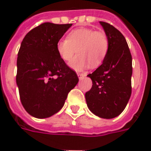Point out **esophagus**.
Segmentation results:
<instances>
[{
  "label": "esophagus",
  "instance_id": "34e87169",
  "mask_svg": "<svg viewBox=\"0 0 151 151\" xmlns=\"http://www.w3.org/2000/svg\"><path fill=\"white\" fill-rule=\"evenodd\" d=\"M78 76L79 79H80V80H82V79H83L84 78H85L86 76V74L84 73H78Z\"/></svg>",
  "mask_w": 151,
  "mask_h": 151
}]
</instances>
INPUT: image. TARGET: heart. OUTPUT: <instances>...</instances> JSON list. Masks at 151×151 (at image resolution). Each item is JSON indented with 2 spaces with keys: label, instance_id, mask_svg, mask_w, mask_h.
Instances as JSON below:
<instances>
[{
  "label": "heart",
  "instance_id": "1",
  "mask_svg": "<svg viewBox=\"0 0 151 151\" xmlns=\"http://www.w3.org/2000/svg\"><path fill=\"white\" fill-rule=\"evenodd\" d=\"M56 52L65 62L70 61L77 50L78 56L69 63L70 68L81 71L90 66L97 68L104 62L109 49V40L104 31L91 28H78L70 31L67 39L56 43Z\"/></svg>",
  "mask_w": 151,
  "mask_h": 151
}]
</instances>
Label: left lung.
I'll return each mask as SVG.
<instances>
[{
    "label": "left lung",
    "instance_id": "left-lung-1",
    "mask_svg": "<svg viewBox=\"0 0 151 151\" xmlns=\"http://www.w3.org/2000/svg\"><path fill=\"white\" fill-rule=\"evenodd\" d=\"M99 23L108 35L109 49L101 65L87 75L93 85L86 100L92 113L111 119L124 111L131 96L132 56L123 35L108 22Z\"/></svg>",
    "mask_w": 151,
    "mask_h": 151
}]
</instances>
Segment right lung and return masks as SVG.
<instances>
[{"mask_svg": "<svg viewBox=\"0 0 151 151\" xmlns=\"http://www.w3.org/2000/svg\"><path fill=\"white\" fill-rule=\"evenodd\" d=\"M71 26L44 22L22 40L16 82L22 104L32 116L47 118L58 112L78 82L75 71L60 58L56 48Z\"/></svg>", "mask_w": 151, "mask_h": 151, "instance_id": "right-lung-1", "label": "right lung"}]
</instances>
